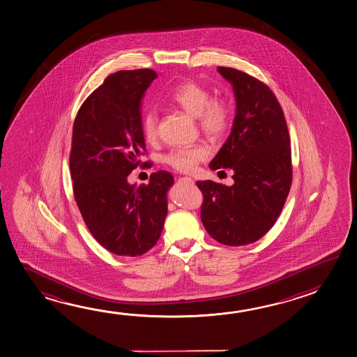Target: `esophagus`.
<instances>
[{"label":"esophagus","instance_id":"1","mask_svg":"<svg viewBox=\"0 0 357 357\" xmlns=\"http://www.w3.org/2000/svg\"><path fill=\"white\" fill-rule=\"evenodd\" d=\"M182 180H185V181H188V182H190V183H194V180H192V178H191V177H183V178H182Z\"/></svg>","mask_w":357,"mask_h":357}]
</instances>
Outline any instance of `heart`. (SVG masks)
<instances>
[{
    "label": "heart",
    "mask_w": 357,
    "mask_h": 357,
    "mask_svg": "<svg viewBox=\"0 0 357 357\" xmlns=\"http://www.w3.org/2000/svg\"><path fill=\"white\" fill-rule=\"evenodd\" d=\"M210 92L204 86L192 81L182 82L174 87L167 96L171 105L197 117L201 131L211 139H221L231 126L232 114L229 103L224 100H210ZM158 115L156 109H147L141 128L147 142L158 139ZM208 156V150L204 145L176 147L165 156V162L180 172H192L201 161Z\"/></svg>",
    "instance_id": "obj_1"
}]
</instances>
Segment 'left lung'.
<instances>
[{
  "label": "left lung",
  "instance_id": "obj_1",
  "mask_svg": "<svg viewBox=\"0 0 357 357\" xmlns=\"http://www.w3.org/2000/svg\"><path fill=\"white\" fill-rule=\"evenodd\" d=\"M218 71L232 85L236 116L210 169H232L234 185L196 182L204 195L201 221L220 243L243 246L260 240L282 211L292 181L290 136L268 86L231 67Z\"/></svg>",
  "mask_w": 357,
  "mask_h": 357
}]
</instances>
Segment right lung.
Here are the masks:
<instances>
[{
    "instance_id": "1",
    "label": "right lung",
    "mask_w": 357,
    "mask_h": 357,
    "mask_svg": "<svg viewBox=\"0 0 357 357\" xmlns=\"http://www.w3.org/2000/svg\"><path fill=\"white\" fill-rule=\"evenodd\" d=\"M156 77L146 68L109 75L73 122L70 171L76 204L96 241L119 256L153 248L167 215L169 172H153L149 185L127 181L146 150L141 100Z\"/></svg>"
}]
</instances>
